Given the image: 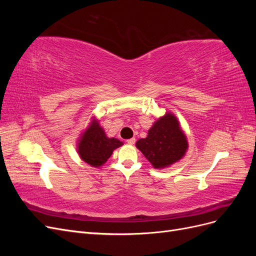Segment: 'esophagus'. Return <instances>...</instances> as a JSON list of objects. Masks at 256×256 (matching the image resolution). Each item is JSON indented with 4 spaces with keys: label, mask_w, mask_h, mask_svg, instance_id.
Listing matches in <instances>:
<instances>
[{
    "label": "esophagus",
    "mask_w": 256,
    "mask_h": 256,
    "mask_svg": "<svg viewBox=\"0 0 256 256\" xmlns=\"http://www.w3.org/2000/svg\"><path fill=\"white\" fill-rule=\"evenodd\" d=\"M127 143L130 145H134L136 143V138H131L129 140H127Z\"/></svg>",
    "instance_id": "1"
}]
</instances>
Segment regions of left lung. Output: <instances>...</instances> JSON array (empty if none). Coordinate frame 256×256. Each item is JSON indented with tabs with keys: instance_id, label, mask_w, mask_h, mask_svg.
Here are the masks:
<instances>
[{
	"instance_id": "left-lung-1",
	"label": "left lung",
	"mask_w": 256,
	"mask_h": 256,
	"mask_svg": "<svg viewBox=\"0 0 256 256\" xmlns=\"http://www.w3.org/2000/svg\"><path fill=\"white\" fill-rule=\"evenodd\" d=\"M136 145L154 168H168L180 161L188 148L180 122L168 112L154 122L147 136L140 138Z\"/></svg>"
}]
</instances>
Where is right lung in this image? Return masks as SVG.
I'll list each match as a JSON object with an SVG mask.
<instances>
[{"label": "right lung", "mask_w": 256, "mask_h": 256, "mask_svg": "<svg viewBox=\"0 0 256 256\" xmlns=\"http://www.w3.org/2000/svg\"><path fill=\"white\" fill-rule=\"evenodd\" d=\"M122 145L115 138H108L98 120H92L88 128L82 134L78 143L80 158L94 168L106 164L114 150Z\"/></svg>", "instance_id": "obj_1"}]
</instances>
